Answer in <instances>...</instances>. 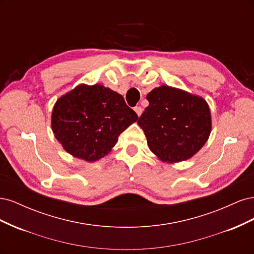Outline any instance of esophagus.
Wrapping results in <instances>:
<instances>
[{
	"mask_svg": "<svg viewBox=\"0 0 254 254\" xmlns=\"http://www.w3.org/2000/svg\"><path fill=\"white\" fill-rule=\"evenodd\" d=\"M134 111L137 114V117H141V114L143 112V108L140 106H136V107H134Z\"/></svg>",
	"mask_w": 254,
	"mask_h": 254,
	"instance_id": "obj_1",
	"label": "esophagus"
}]
</instances>
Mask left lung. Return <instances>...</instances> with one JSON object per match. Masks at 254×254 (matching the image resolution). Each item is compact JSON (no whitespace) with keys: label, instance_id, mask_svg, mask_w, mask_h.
<instances>
[{"label":"left lung","instance_id":"obj_1","mask_svg":"<svg viewBox=\"0 0 254 254\" xmlns=\"http://www.w3.org/2000/svg\"><path fill=\"white\" fill-rule=\"evenodd\" d=\"M146 98L149 105L137 124L143 129L149 149L160 160L181 162L201 149L212 128L210 108L202 97L161 86Z\"/></svg>","mask_w":254,"mask_h":254}]
</instances>
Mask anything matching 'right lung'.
Wrapping results in <instances>:
<instances>
[{"label":"right lung","instance_id":"add662e5","mask_svg":"<svg viewBox=\"0 0 254 254\" xmlns=\"http://www.w3.org/2000/svg\"><path fill=\"white\" fill-rule=\"evenodd\" d=\"M136 120L117 92L102 84H79L54 106L52 129L70 155L93 162L108 155L119 135Z\"/></svg>","mask_w":254,"mask_h":254}]
</instances>
